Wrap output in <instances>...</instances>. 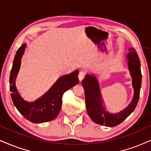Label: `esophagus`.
<instances>
[{"instance_id": "1", "label": "esophagus", "mask_w": 151, "mask_h": 151, "mask_svg": "<svg viewBox=\"0 0 151 151\" xmlns=\"http://www.w3.org/2000/svg\"><path fill=\"white\" fill-rule=\"evenodd\" d=\"M85 77V72H83V71H81V72H79V75H78V78H79V81H81L83 80V79Z\"/></svg>"}]
</instances>
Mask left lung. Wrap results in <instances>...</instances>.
I'll list each match as a JSON object with an SVG mask.
<instances>
[{
  "label": "left lung",
  "instance_id": "obj_1",
  "mask_svg": "<svg viewBox=\"0 0 151 151\" xmlns=\"http://www.w3.org/2000/svg\"><path fill=\"white\" fill-rule=\"evenodd\" d=\"M129 52L127 55V59L128 60V68L132 78V86L134 93L132 102L122 111L111 112L106 110L103 104L101 88L95 74H86L85 79L82 81L87 112L91 119L97 124L110 127L117 126L129 116L137 106L139 99L142 78L141 64L135 49L129 48Z\"/></svg>",
  "mask_w": 151,
  "mask_h": 151
}]
</instances>
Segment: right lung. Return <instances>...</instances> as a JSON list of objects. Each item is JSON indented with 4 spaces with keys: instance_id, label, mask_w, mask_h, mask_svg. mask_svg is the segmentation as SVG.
<instances>
[{
    "instance_id": "1",
    "label": "right lung",
    "mask_w": 151,
    "mask_h": 151,
    "mask_svg": "<svg viewBox=\"0 0 151 151\" xmlns=\"http://www.w3.org/2000/svg\"><path fill=\"white\" fill-rule=\"evenodd\" d=\"M26 44H22L14 56L10 76V91L14 106L29 121L34 123H43L54 119L59 114L62 107L63 93L79 83V71L62 76L43 96L36 101H27L17 91L15 80L20 69L21 59Z\"/></svg>"
}]
</instances>
